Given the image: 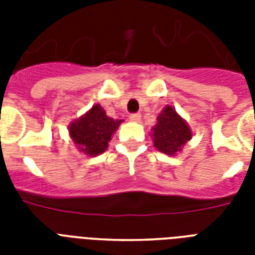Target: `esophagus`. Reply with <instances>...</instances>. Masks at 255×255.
Listing matches in <instances>:
<instances>
[{"mask_svg": "<svg viewBox=\"0 0 255 255\" xmlns=\"http://www.w3.org/2000/svg\"><path fill=\"white\" fill-rule=\"evenodd\" d=\"M140 119H141V114H139V112H136V114H131V115H129V120H131V122H135V123H137V122H140Z\"/></svg>", "mask_w": 255, "mask_h": 255, "instance_id": "1", "label": "esophagus"}]
</instances>
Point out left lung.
I'll list each match as a JSON object with an SVG mask.
<instances>
[{"instance_id":"8db88e82","label":"left lung","mask_w":255,"mask_h":255,"mask_svg":"<svg viewBox=\"0 0 255 255\" xmlns=\"http://www.w3.org/2000/svg\"><path fill=\"white\" fill-rule=\"evenodd\" d=\"M152 139L153 145L160 152L173 156L192 139V131L173 107L167 106L157 116V123L152 128Z\"/></svg>"}]
</instances>
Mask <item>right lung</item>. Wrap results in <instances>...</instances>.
Wrapping results in <instances>:
<instances>
[{"label":"right lung","mask_w":255,"mask_h":255,"mask_svg":"<svg viewBox=\"0 0 255 255\" xmlns=\"http://www.w3.org/2000/svg\"><path fill=\"white\" fill-rule=\"evenodd\" d=\"M120 123L122 120L107 116L102 106L95 104L85 115L71 122L69 132L79 151L87 156H98L107 149Z\"/></svg>","instance_id":"right-lung-1"}]
</instances>
